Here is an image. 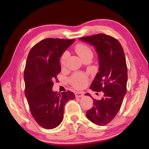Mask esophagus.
Segmentation results:
<instances>
[{
  "label": "esophagus",
  "instance_id": "1",
  "mask_svg": "<svg viewBox=\"0 0 149 149\" xmlns=\"http://www.w3.org/2000/svg\"><path fill=\"white\" fill-rule=\"evenodd\" d=\"M75 95L76 97H81L84 96V93L83 92H76V93H75Z\"/></svg>",
  "mask_w": 149,
  "mask_h": 149
}]
</instances>
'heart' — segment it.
Segmentation results:
<instances>
[{
	"label": "heart",
	"mask_w": 149,
	"mask_h": 149,
	"mask_svg": "<svg viewBox=\"0 0 149 149\" xmlns=\"http://www.w3.org/2000/svg\"><path fill=\"white\" fill-rule=\"evenodd\" d=\"M75 52L81 57L82 60L88 56H93V53L91 49L84 44H78L75 47ZM68 57V52H65L61 58V63L64 65L65 61ZM70 81L72 84L76 88H81L86 86L87 82V77L86 74L83 73H76L74 74L70 78Z\"/></svg>",
	"instance_id": "obj_1"
}]
</instances>
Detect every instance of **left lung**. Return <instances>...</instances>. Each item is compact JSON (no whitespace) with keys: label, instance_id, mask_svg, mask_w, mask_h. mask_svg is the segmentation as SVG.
Wrapping results in <instances>:
<instances>
[{"label":"left lung","instance_id":"8db88e82","mask_svg":"<svg viewBox=\"0 0 149 149\" xmlns=\"http://www.w3.org/2000/svg\"><path fill=\"white\" fill-rule=\"evenodd\" d=\"M79 40L95 49L100 66L90 89L104 93L100 100H95L89 93L86 94L93 100V106L86 112V116L97 125H105L116 116L127 93L128 77L123 49L117 40L104 34Z\"/></svg>","mask_w":149,"mask_h":149}]
</instances>
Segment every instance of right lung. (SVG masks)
I'll return each mask as SVG.
<instances>
[{
	"label": "right lung",
	"instance_id": "obj_1",
	"mask_svg": "<svg viewBox=\"0 0 149 149\" xmlns=\"http://www.w3.org/2000/svg\"><path fill=\"white\" fill-rule=\"evenodd\" d=\"M75 40L46 38L32 47L24 72L25 95L31 114L46 129L57 127L63 121V109L75 94L52 90L53 80L61 72L60 58Z\"/></svg>",
	"mask_w": 149,
	"mask_h": 149
}]
</instances>
